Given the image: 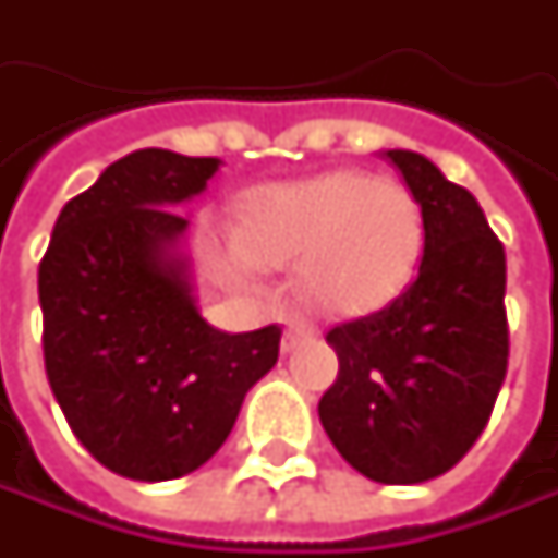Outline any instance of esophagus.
Here are the masks:
<instances>
[{"instance_id": "34e87169", "label": "esophagus", "mask_w": 558, "mask_h": 558, "mask_svg": "<svg viewBox=\"0 0 558 558\" xmlns=\"http://www.w3.org/2000/svg\"><path fill=\"white\" fill-rule=\"evenodd\" d=\"M313 329L311 326H301V323H291L286 335H282V354H289L291 348L298 344V341H304V338H311Z\"/></svg>"}]
</instances>
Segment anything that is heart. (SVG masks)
Here are the masks:
<instances>
[{"label":"heart","mask_w":558,"mask_h":558,"mask_svg":"<svg viewBox=\"0 0 558 558\" xmlns=\"http://www.w3.org/2000/svg\"><path fill=\"white\" fill-rule=\"evenodd\" d=\"M239 247V272L301 264V289L316 307L375 311L416 272L422 210L403 185L341 170L254 192L242 210Z\"/></svg>","instance_id":"obj_1"}]
</instances>
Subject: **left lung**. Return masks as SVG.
<instances>
[{
  "mask_svg": "<svg viewBox=\"0 0 558 558\" xmlns=\"http://www.w3.org/2000/svg\"><path fill=\"white\" fill-rule=\"evenodd\" d=\"M385 158L422 210V260L385 311L329 329L338 378L319 400V422L360 475L418 484L472 450L500 395L506 254L469 189L416 151Z\"/></svg>",
  "mask_w": 558,
  "mask_h": 558,
  "instance_id": "8db88e82",
  "label": "left lung"
}]
</instances>
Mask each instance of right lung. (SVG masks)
Returning <instances> with one entry per match:
<instances>
[{"mask_svg": "<svg viewBox=\"0 0 558 558\" xmlns=\"http://www.w3.org/2000/svg\"><path fill=\"white\" fill-rule=\"evenodd\" d=\"M220 158L140 148L61 207L39 264L43 356L76 440L133 482L195 472L279 360V326L226 335L195 304L173 207Z\"/></svg>", "mask_w": 558, "mask_h": 558, "instance_id": "1", "label": "right lung"}]
</instances>
